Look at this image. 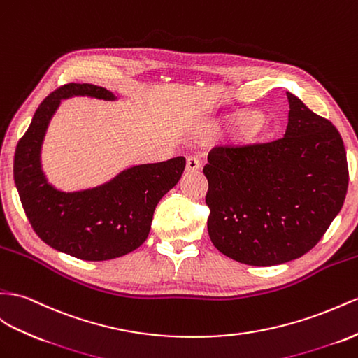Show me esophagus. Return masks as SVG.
I'll use <instances>...</instances> for the list:
<instances>
[{
    "mask_svg": "<svg viewBox=\"0 0 358 358\" xmlns=\"http://www.w3.org/2000/svg\"><path fill=\"white\" fill-rule=\"evenodd\" d=\"M201 168V163L199 160L195 157V155H189L186 159V169L189 172H196Z\"/></svg>",
    "mask_w": 358,
    "mask_h": 358,
    "instance_id": "esophagus-1",
    "label": "esophagus"
}]
</instances>
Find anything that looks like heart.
<instances>
[{
    "instance_id": "b5f03b06",
    "label": "heart",
    "mask_w": 358,
    "mask_h": 358,
    "mask_svg": "<svg viewBox=\"0 0 358 358\" xmlns=\"http://www.w3.org/2000/svg\"><path fill=\"white\" fill-rule=\"evenodd\" d=\"M228 127H241L239 141L242 143H254L260 141L266 130V119L255 110H242L227 117Z\"/></svg>"
}]
</instances>
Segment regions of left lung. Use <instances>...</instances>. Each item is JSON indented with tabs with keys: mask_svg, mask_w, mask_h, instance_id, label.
<instances>
[{
	"mask_svg": "<svg viewBox=\"0 0 358 358\" xmlns=\"http://www.w3.org/2000/svg\"><path fill=\"white\" fill-rule=\"evenodd\" d=\"M287 98L286 134L217 145L203 169L210 241L251 266L286 263L313 248L341 212L350 181L337 128L290 92Z\"/></svg>",
	"mask_w": 358,
	"mask_h": 358,
	"instance_id": "1",
	"label": "left lung"
}]
</instances>
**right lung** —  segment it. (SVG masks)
Returning <instances> with one entry per match:
<instances>
[{
  "mask_svg": "<svg viewBox=\"0 0 358 358\" xmlns=\"http://www.w3.org/2000/svg\"><path fill=\"white\" fill-rule=\"evenodd\" d=\"M72 95L115 98L110 90L89 83H68L51 92L16 145L15 185L34 233L51 248L87 262L116 259L146 241L155 206L178 182L186 159L133 166L90 190H56L43 177L39 152L60 99Z\"/></svg>",
  "mask_w": 358,
  "mask_h": 358,
  "instance_id": "add662e5",
  "label": "right lung"
}]
</instances>
